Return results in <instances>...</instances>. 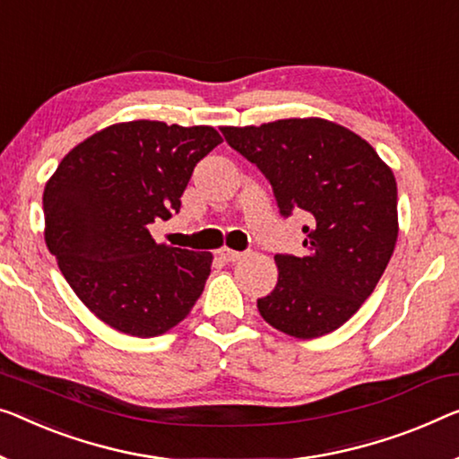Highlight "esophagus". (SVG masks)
Wrapping results in <instances>:
<instances>
[{
	"label": "esophagus",
	"mask_w": 459,
	"mask_h": 459,
	"mask_svg": "<svg viewBox=\"0 0 459 459\" xmlns=\"http://www.w3.org/2000/svg\"><path fill=\"white\" fill-rule=\"evenodd\" d=\"M218 255H221L224 262H230V264H235V262H238V259H241L245 253H241V251H232V249H229V247H222L221 251H218Z\"/></svg>",
	"instance_id": "esophagus-1"
}]
</instances>
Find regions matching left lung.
<instances>
[{"instance_id":"left-lung-1","label":"left lung","mask_w":459,"mask_h":459,"mask_svg":"<svg viewBox=\"0 0 459 459\" xmlns=\"http://www.w3.org/2000/svg\"><path fill=\"white\" fill-rule=\"evenodd\" d=\"M265 175L280 214L305 212L307 255L278 253V282L257 309L300 340L344 325L371 297L398 241V187L375 148L338 123L307 117L221 127Z\"/></svg>"}]
</instances>
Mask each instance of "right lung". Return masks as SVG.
Wrapping results in <instances>:
<instances>
[{
  "instance_id": "right-lung-1",
  "label": "right lung",
  "mask_w": 459,
  "mask_h": 459,
  "mask_svg": "<svg viewBox=\"0 0 459 459\" xmlns=\"http://www.w3.org/2000/svg\"><path fill=\"white\" fill-rule=\"evenodd\" d=\"M222 142L210 126L115 123L64 156L43 194L45 243L78 299L127 336L152 338L189 316L212 253L156 243L194 167Z\"/></svg>"
}]
</instances>
